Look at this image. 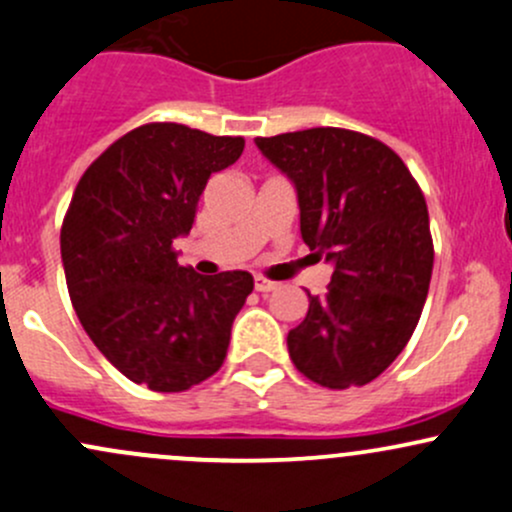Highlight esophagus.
<instances>
[{
	"label": "esophagus",
	"mask_w": 512,
	"mask_h": 512,
	"mask_svg": "<svg viewBox=\"0 0 512 512\" xmlns=\"http://www.w3.org/2000/svg\"><path fill=\"white\" fill-rule=\"evenodd\" d=\"M255 289L260 294H270V292H277L279 284L277 282H270V279H265V277H260V274H257V277H255Z\"/></svg>",
	"instance_id": "esophagus-1"
}]
</instances>
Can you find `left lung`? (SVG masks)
Listing matches in <instances>:
<instances>
[{
    "label": "left lung",
    "mask_w": 512,
    "mask_h": 512,
    "mask_svg": "<svg viewBox=\"0 0 512 512\" xmlns=\"http://www.w3.org/2000/svg\"><path fill=\"white\" fill-rule=\"evenodd\" d=\"M292 181L301 240L333 265L324 297L287 336L299 373L328 390L365 385L402 353L434 267L427 201L405 161L338 127L257 137Z\"/></svg>",
    "instance_id": "left-lung-1"
}]
</instances>
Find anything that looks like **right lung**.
<instances>
[{
    "label": "right lung",
    "instance_id": "right-lung-1",
    "mask_svg": "<svg viewBox=\"0 0 512 512\" xmlns=\"http://www.w3.org/2000/svg\"><path fill=\"white\" fill-rule=\"evenodd\" d=\"M242 149V137L152 122L107 147L75 186L61 228L68 294L90 341L132 383L181 392L223 365L252 274H196L174 240L191 230L211 174Z\"/></svg>",
    "mask_w": 512,
    "mask_h": 512
}]
</instances>
